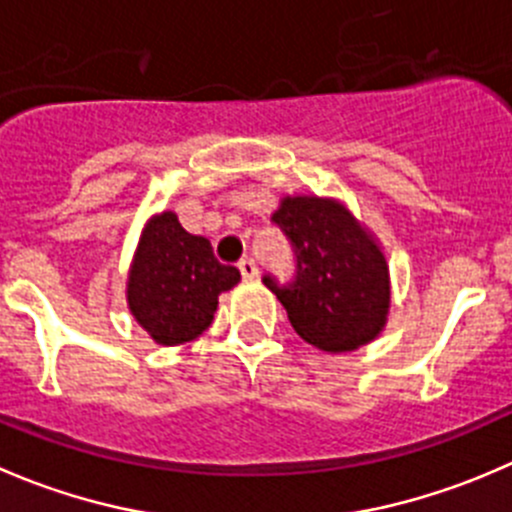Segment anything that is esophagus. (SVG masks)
<instances>
[{
    "label": "esophagus",
    "mask_w": 512,
    "mask_h": 512,
    "mask_svg": "<svg viewBox=\"0 0 512 512\" xmlns=\"http://www.w3.org/2000/svg\"><path fill=\"white\" fill-rule=\"evenodd\" d=\"M237 267H240V275L245 277V280H255L257 277V265L252 257H242V260L237 262Z\"/></svg>",
    "instance_id": "34e87169"
}]
</instances>
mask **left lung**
<instances>
[{"mask_svg":"<svg viewBox=\"0 0 512 512\" xmlns=\"http://www.w3.org/2000/svg\"><path fill=\"white\" fill-rule=\"evenodd\" d=\"M290 240L295 275H262L302 340L325 352L370 342L385 325L390 282L385 257L350 212L317 197H287L272 215Z\"/></svg>","mask_w":512,"mask_h":512,"instance_id":"obj_1","label":"left lung"}]
</instances>
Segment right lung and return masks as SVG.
Returning a JSON list of instances; mask_svg holds the SVG:
<instances>
[{
  "mask_svg": "<svg viewBox=\"0 0 512 512\" xmlns=\"http://www.w3.org/2000/svg\"><path fill=\"white\" fill-rule=\"evenodd\" d=\"M240 282L222 265L207 237L190 235L165 212L147 225L127 285L132 315L160 345L195 340L210 327L220 292Z\"/></svg>",
  "mask_w": 512,
  "mask_h": 512,
  "instance_id": "1",
  "label": "right lung"
}]
</instances>
